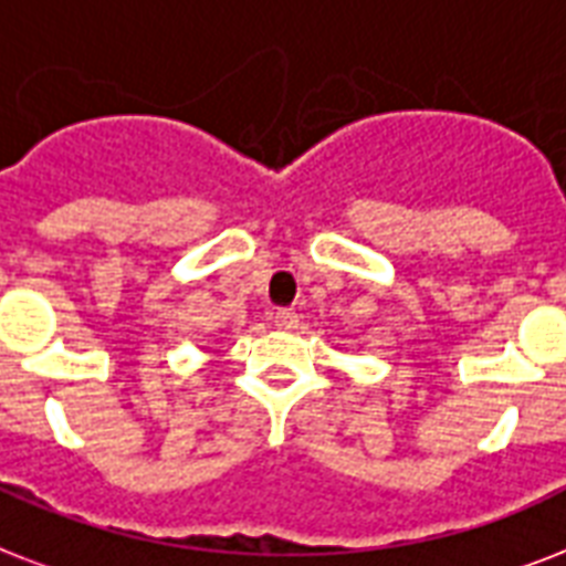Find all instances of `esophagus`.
Masks as SVG:
<instances>
[{
	"label": "esophagus",
	"mask_w": 566,
	"mask_h": 566,
	"mask_svg": "<svg viewBox=\"0 0 566 566\" xmlns=\"http://www.w3.org/2000/svg\"><path fill=\"white\" fill-rule=\"evenodd\" d=\"M274 324H277V331H295L297 313H292V310H277L274 313Z\"/></svg>",
	"instance_id": "34e87169"
}]
</instances>
